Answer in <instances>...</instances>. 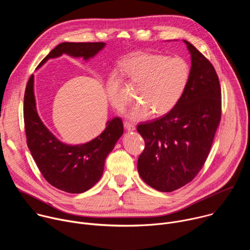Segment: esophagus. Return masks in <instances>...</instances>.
Segmentation results:
<instances>
[{
	"instance_id": "obj_1",
	"label": "esophagus",
	"mask_w": 250,
	"mask_h": 250,
	"mask_svg": "<svg viewBox=\"0 0 250 250\" xmlns=\"http://www.w3.org/2000/svg\"><path fill=\"white\" fill-rule=\"evenodd\" d=\"M124 125H125V128L127 130V131H133L135 130V125L129 122H125L124 123Z\"/></svg>"
}]
</instances>
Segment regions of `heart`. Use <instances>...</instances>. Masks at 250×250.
<instances>
[{
    "mask_svg": "<svg viewBox=\"0 0 250 250\" xmlns=\"http://www.w3.org/2000/svg\"><path fill=\"white\" fill-rule=\"evenodd\" d=\"M125 72L130 82L138 85L139 100L127 113L132 121L147 119L152 112L163 116L172 111L182 98L190 79L189 64L181 57L139 53L125 63ZM106 95L114 108L123 111L128 98L123 91L122 79L117 72L106 82Z\"/></svg>",
    "mask_w": 250,
    "mask_h": 250,
    "instance_id": "1",
    "label": "heart"
}]
</instances>
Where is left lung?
<instances>
[{"label":"left lung","mask_w":250,"mask_h":250,"mask_svg":"<svg viewBox=\"0 0 250 250\" xmlns=\"http://www.w3.org/2000/svg\"><path fill=\"white\" fill-rule=\"evenodd\" d=\"M188 86L175 108L155 121L140 124L137 131L146 147L137 170L147 185L172 192L191 182L209 153L221 121L222 93L210 62L190 42Z\"/></svg>","instance_id":"1"}]
</instances>
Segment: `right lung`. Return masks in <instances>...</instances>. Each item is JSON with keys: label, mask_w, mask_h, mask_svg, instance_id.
<instances>
[{"label": "right lung", "mask_w": 250, "mask_h": 250, "mask_svg": "<svg viewBox=\"0 0 250 250\" xmlns=\"http://www.w3.org/2000/svg\"><path fill=\"white\" fill-rule=\"evenodd\" d=\"M104 46V42H62L49 52L38 68L48 59L62 54L74 58L82 57L88 61ZM33 82L34 77L31 75L23 100L24 127L29 151L49 184L67 193H84L102 177L106 156L124 133L123 121L120 118L108 121L104 130L86 144H63L45 126L38 114Z\"/></svg>", "instance_id": "obj_1"}]
</instances>
